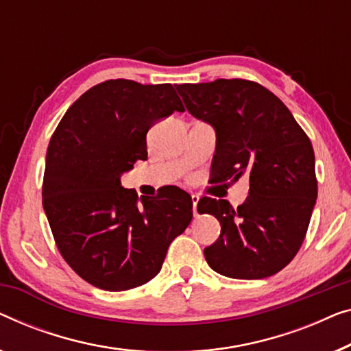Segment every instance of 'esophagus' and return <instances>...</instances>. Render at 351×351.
<instances>
[{
    "label": "esophagus",
    "instance_id": "34e87169",
    "mask_svg": "<svg viewBox=\"0 0 351 351\" xmlns=\"http://www.w3.org/2000/svg\"><path fill=\"white\" fill-rule=\"evenodd\" d=\"M191 202H193V213H195V217H197L199 215V213H197V202H199V196L191 195Z\"/></svg>",
    "mask_w": 351,
    "mask_h": 351
}]
</instances>
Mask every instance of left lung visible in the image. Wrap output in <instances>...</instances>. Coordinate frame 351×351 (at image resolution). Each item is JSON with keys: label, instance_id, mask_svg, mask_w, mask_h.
Listing matches in <instances>:
<instances>
[{"label": "left lung", "instance_id": "left-lung-1", "mask_svg": "<svg viewBox=\"0 0 351 351\" xmlns=\"http://www.w3.org/2000/svg\"><path fill=\"white\" fill-rule=\"evenodd\" d=\"M188 112L217 134L212 182L248 180L237 209L202 197L197 212L220 221V237L204 248L213 271L256 280L282 271L306 237L317 201L312 142L272 91L243 79L176 85Z\"/></svg>", "mask_w": 351, "mask_h": 351}]
</instances>
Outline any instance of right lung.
Returning <instances> with one entry per match:
<instances>
[{
    "label": "right lung",
    "instance_id": "1",
    "mask_svg": "<svg viewBox=\"0 0 351 351\" xmlns=\"http://www.w3.org/2000/svg\"><path fill=\"white\" fill-rule=\"evenodd\" d=\"M176 110L185 108L171 84L106 80L66 110L49 142L44 212L64 261L96 288L125 291L152 280L190 225L193 202L180 188L139 199L120 184L147 158V131Z\"/></svg>",
    "mask_w": 351,
    "mask_h": 351
}]
</instances>
